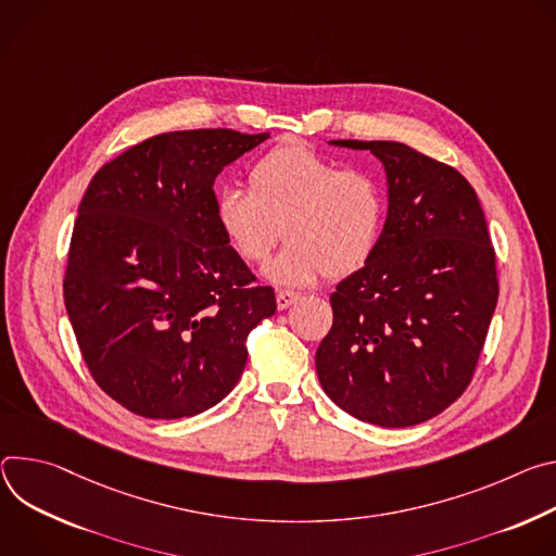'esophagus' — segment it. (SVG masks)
Instances as JSON below:
<instances>
[{"label": "esophagus", "instance_id": "obj_1", "mask_svg": "<svg viewBox=\"0 0 556 556\" xmlns=\"http://www.w3.org/2000/svg\"><path fill=\"white\" fill-rule=\"evenodd\" d=\"M295 300H298V293H295V291H289V289H278V291H276V304H278V309H287V306H291Z\"/></svg>", "mask_w": 556, "mask_h": 556}]
</instances>
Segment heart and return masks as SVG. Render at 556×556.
Segmentation results:
<instances>
[{
    "instance_id": "b5f03b06",
    "label": "heart",
    "mask_w": 556,
    "mask_h": 556,
    "mask_svg": "<svg viewBox=\"0 0 556 556\" xmlns=\"http://www.w3.org/2000/svg\"><path fill=\"white\" fill-rule=\"evenodd\" d=\"M250 192L223 188L214 199V220L233 256L265 265L280 238L285 252L267 276L302 287L346 278L378 252L387 199L374 174L340 167L312 148L278 146L247 174Z\"/></svg>"
}]
</instances>
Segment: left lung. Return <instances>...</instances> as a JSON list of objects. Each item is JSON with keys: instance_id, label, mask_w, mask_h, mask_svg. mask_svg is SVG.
Wrapping results in <instances>:
<instances>
[{"instance_id": "1", "label": "left lung", "mask_w": 556, "mask_h": 556, "mask_svg": "<svg viewBox=\"0 0 556 556\" xmlns=\"http://www.w3.org/2000/svg\"><path fill=\"white\" fill-rule=\"evenodd\" d=\"M387 167L389 214L376 256L331 293L316 351L325 393L387 428L421 424L468 389L500 298L497 258L472 185L395 141H333Z\"/></svg>"}]
</instances>
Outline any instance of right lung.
Listing matches in <instances>:
<instances>
[{"label": "right lung", "instance_id": "right-lung-1", "mask_svg": "<svg viewBox=\"0 0 556 556\" xmlns=\"http://www.w3.org/2000/svg\"><path fill=\"white\" fill-rule=\"evenodd\" d=\"M267 135L180 130L146 139L90 180L64 302L99 389L148 419L199 415L238 384L247 338L276 293L233 256L214 180Z\"/></svg>", "mask_w": 556, "mask_h": 556}]
</instances>
